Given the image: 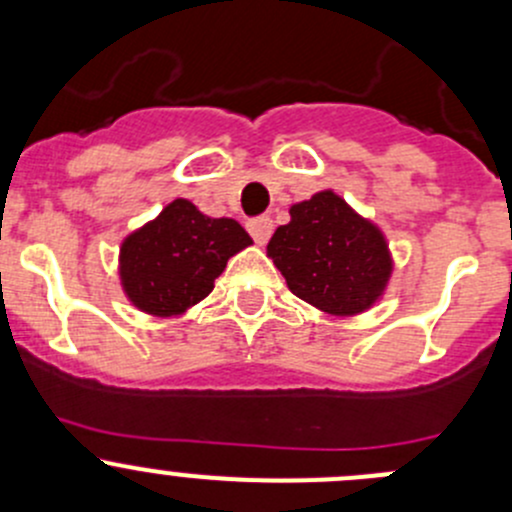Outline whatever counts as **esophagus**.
<instances>
[{"label":"esophagus","mask_w":512,"mask_h":512,"mask_svg":"<svg viewBox=\"0 0 512 512\" xmlns=\"http://www.w3.org/2000/svg\"><path fill=\"white\" fill-rule=\"evenodd\" d=\"M247 230H250V235L255 237L257 245H265V242L272 237V230H275V227H272V218L262 215V218L250 220V223H247Z\"/></svg>","instance_id":"obj_1"}]
</instances>
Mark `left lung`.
Returning a JSON list of instances; mask_svg holds the SVG:
<instances>
[{"label":"left lung","instance_id":"8db88e82","mask_svg":"<svg viewBox=\"0 0 512 512\" xmlns=\"http://www.w3.org/2000/svg\"><path fill=\"white\" fill-rule=\"evenodd\" d=\"M267 257L292 294L334 317L374 307L394 272L384 232L334 190L294 203L289 223L272 235Z\"/></svg>","mask_w":512,"mask_h":512}]
</instances>
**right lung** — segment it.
Returning a JSON list of instances; mask_svg holds the SVG:
<instances>
[{"label": "right lung", "instance_id": "add662e5", "mask_svg": "<svg viewBox=\"0 0 512 512\" xmlns=\"http://www.w3.org/2000/svg\"><path fill=\"white\" fill-rule=\"evenodd\" d=\"M252 245L232 218H208L175 198L121 242L118 277L128 302L153 317H178L213 292L227 260Z\"/></svg>", "mask_w": 512, "mask_h": 512}]
</instances>
